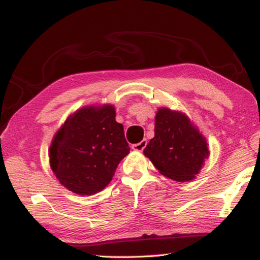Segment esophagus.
Instances as JSON below:
<instances>
[{
    "instance_id": "34e87169",
    "label": "esophagus",
    "mask_w": 260,
    "mask_h": 260,
    "mask_svg": "<svg viewBox=\"0 0 260 260\" xmlns=\"http://www.w3.org/2000/svg\"><path fill=\"white\" fill-rule=\"evenodd\" d=\"M147 143H148L147 140H142V141H141V142L133 144V146H132V148H133L134 150H136V151H142L143 149L147 147Z\"/></svg>"
}]
</instances>
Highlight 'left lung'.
<instances>
[{
    "mask_svg": "<svg viewBox=\"0 0 260 260\" xmlns=\"http://www.w3.org/2000/svg\"><path fill=\"white\" fill-rule=\"evenodd\" d=\"M144 155L165 177L175 181L195 178L209 156L206 140L183 113L162 108L155 118V138Z\"/></svg>",
    "mask_w": 260,
    "mask_h": 260,
    "instance_id": "obj_1",
    "label": "left lung"
}]
</instances>
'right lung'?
<instances>
[{
  "label": "right lung",
  "mask_w": 260,
  "mask_h": 260,
  "mask_svg": "<svg viewBox=\"0 0 260 260\" xmlns=\"http://www.w3.org/2000/svg\"><path fill=\"white\" fill-rule=\"evenodd\" d=\"M112 105L87 107L65 121L52 141L49 157L56 178L79 195L107 187L131 148Z\"/></svg>",
  "instance_id": "obj_1"
}]
</instances>
